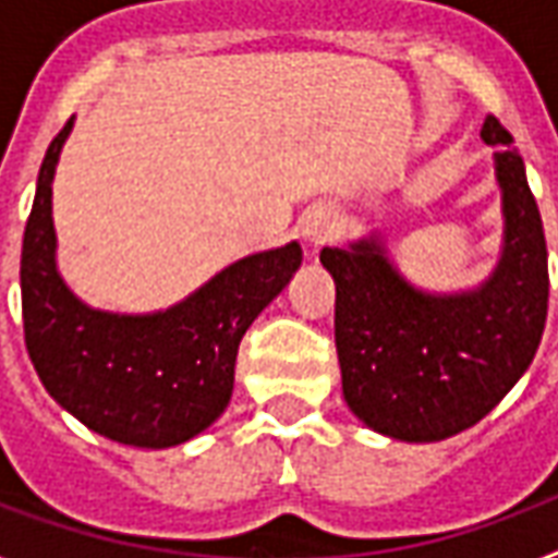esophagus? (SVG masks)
Returning a JSON list of instances; mask_svg holds the SVG:
<instances>
[{
	"label": "esophagus",
	"instance_id": "1",
	"mask_svg": "<svg viewBox=\"0 0 558 558\" xmlns=\"http://www.w3.org/2000/svg\"><path fill=\"white\" fill-rule=\"evenodd\" d=\"M332 231H336V219L329 210H312L306 219H303V226H300V234L306 240L308 246H320V243H327L332 238Z\"/></svg>",
	"mask_w": 558,
	"mask_h": 558
}]
</instances>
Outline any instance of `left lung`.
Segmentation results:
<instances>
[{"label": "left lung", "mask_w": 558, "mask_h": 558, "mask_svg": "<svg viewBox=\"0 0 558 558\" xmlns=\"http://www.w3.org/2000/svg\"><path fill=\"white\" fill-rule=\"evenodd\" d=\"M482 140L494 148L502 190V252L473 291H422L389 258L377 231L324 246L336 282V351L353 416L404 442H437L473 428L530 368L547 320V243L523 157L494 116Z\"/></svg>", "instance_id": "1"}]
</instances>
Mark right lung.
I'll use <instances>...</instances> for the list:
<instances>
[{"label":"right lung","mask_w":558,"mask_h":558,"mask_svg":"<svg viewBox=\"0 0 558 558\" xmlns=\"http://www.w3.org/2000/svg\"><path fill=\"white\" fill-rule=\"evenodd\" d=\"M73 118L40 162L20 258L23 329L40 384L85 428L140 449L193 440L229 408L243 332L303 264L300 243L255 252L150 315L85 306L56 264L52 174Z\"/></svg>","instance_id":"right-lung-1"}]
</instances>
